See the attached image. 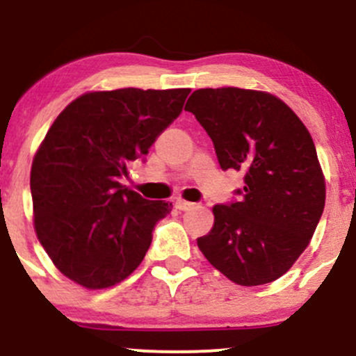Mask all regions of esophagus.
<instances>
[{"mask_svg": "<svg viewBox=\"0 0 356 356\" xmlns=\"http://www.w3.org/2000/svg\"><path fill=\"white\" fill-rule=\"evenodd\" d=\"M175 208H177L179 211H188V210H191V208H195V203H191V201L177 200L175 201Z\"/></svg>", "mask_w": 356, "mask_h": 356, "instance_id": "esophagus-1", "label": "esophagus"}]
</instances>
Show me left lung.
Instances as JSON below:
<instances>
[{
	"label": "left lung",
	"mask_w": 356,
	"mask_h": 356,
	"mask_svg": "<svg viewBox=\"0 0 356 356\" xmlns=\"http://www.w3.org/2000/svg\"><path fill=\"white\" fill-rule=\"evenodd\" d=\"M184 110L213 141L222 170L245 174L241 200L213 207L201 253L239 286L275 281L303 253L324 211L310 132L284 102L253 89H198Z\"/></svg>",
	"instance_id": "1"
}]
</instances>
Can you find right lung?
Listing matches in <instances>:
<instances>
[{
  "mask_svg": "<svg viewBox=\"0 0 356 356\" xmlns=\"http://www.w3.org/2000/svg\"><path fill=\"white\" fill-rule=\"evenodd\" d=\"M189 92H86L53 122L31 168L34 229L70 281L105 289L139 267L172 203L145 200L120 179L181 115Z\"/></svg>",
  "mask_w": 356,
  "mask_h": 356,
  "instance_id": "add662e5",
  "label": "right lung"
}]
</instances>
